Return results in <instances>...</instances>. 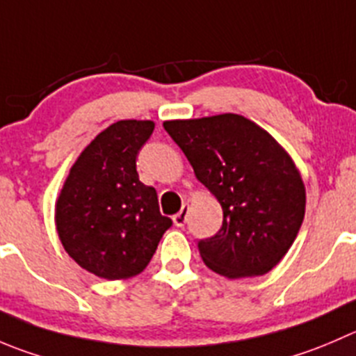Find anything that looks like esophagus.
<instances>
[{
	"instance_id": "1",
	"label": "esophagus",
	"mask_w": 356,
	"mask_h": 356,
	"mask_svg": "<svg viewBox=\"0 0 356 356\" xmlns=\"http://www.w3.org/2000/svg\"><path fill=\"white\" fill-rule=\"evenodd\" d=\"M188 210H189V205L188 203H184L181 209V212H177L174 216V224L177 227H182L186 224V220H188Z\"/></svg>"
}]
</instances>
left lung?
<instances>
[{
	"label": "left lung",
	"mask_w": 356,
	"mask_h": 356,
	"mask_svg": "<svg viewBox=\"0 0 356 356\" xmlns=\"http://www.w3.org/2000/svg\"><path fill=\"white\" fill-rule=\"evenodd\" d=\"M163 129L222 207L220 229L198 240L203 262L227 278L273 270L305 219V184L291 156L266 130L233 113L174 120Z\"/></svg>",
	"instance_id": "obj_1"
}]
</instances>
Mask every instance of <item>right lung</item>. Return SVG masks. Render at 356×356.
I'll use <instances>...</instances> for the list:
<instances>
[{
  "mask_svg": "<svg viewBox=\"0 0 356 356\" xmlns=\"http://www.w3.org/2000/svg\"><path fill=\"white\" fill-rule=\"evenodd\" d=\"M153 130V122L137 120L109 125L79 154L57 200L65 252L99 278L140 273L172 226L160 213L156 189L137 174V154Z\"/></svg>",
  "mask_w": 356,
  "mask_h": 356,
  "instance_id": "1",
  "label": "right lung"
}]
</instances>
